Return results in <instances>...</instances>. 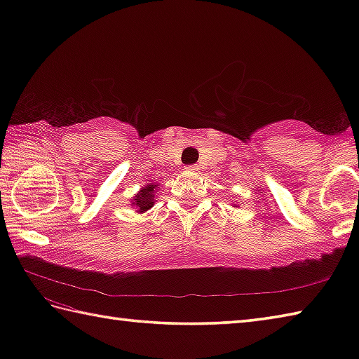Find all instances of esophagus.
<instances>
[{
  "label": "esophagus",
  "instance_id": "1",
  "mask_svg": "<svg viewBox=\"0 0 359 359\" xmlns=\"http://www.w3.org/2000/svg\"><path fill=\"white\" fill-rule=\"evenodd\" d=\"M187 169H189V170H200V165H198V164H194V165H189Z\"/></svg>",
  "mask_w": 359,
  "mask_h": 359
}]
</instances>
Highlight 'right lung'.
<instances>
[{
	"label": "right lung",
	"instance_id": "1",
	"mask_svg": "<svg viewBox=\"0 0 359 359\" xmlns=\"http://www.w3.org/2000/svg\"><path fill=\"white\" fill-rule=\"evenodd\" d=\"M155 192H156V186L147 184L136 195L133 204H136L139 212H145L153 206V203H155L153 201V198H155Z\"/></svg>",
	"mask_w": 359,
	"mask_h": 359
}]
</instances>
